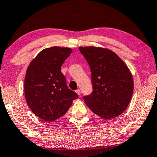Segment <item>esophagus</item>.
<instances>
[{
  "instance_id": "obj_1",
  "label": "esophagus",
  "mask_w": 157,
  "mask_h": 157,
  "mask_svg": "<svg viewBox=\"0 0 157 157\" xmlns=\"http://www.w3.org/2000/svg\"><path fill=\"white\" fill-rule=\"evenodd\" d=\"M75 91H76V93L78 94V96H81V91H80V89H77V90H76Z\"/></svg>"
}]
</instances>
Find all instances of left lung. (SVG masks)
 Masks as SVG:
<instances>
[{
  "instance_id": "obj_1",
  "label": "left lung",
  "mask_w": 157,
  "mask_h": 157,
  "mask_svg": "<svg viewBox=\"0 0 157 157\" xmlns=\"http://www.w3.org/2000/svg\"><path fill=\"white\" fill-rule=\"evenodd\" d=\"M81 54L91 72L93 91L83 96L91 110L110 119L124 113L133 92L132 75L128 67L113 52L94 47H80Z\"/></svg>"
}]
</instances>
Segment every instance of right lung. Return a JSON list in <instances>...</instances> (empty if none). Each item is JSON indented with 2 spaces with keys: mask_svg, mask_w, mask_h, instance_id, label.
<instances>
[{
  "mask_svg": "<svg viewBox=\"0 0 157 157\" xmlns=\"http://www.w3.org/2000/svg\"><path fill=\"white\" fill-rule=\"evenodd\" d=\"M72 49L52 47L41 51L30 63L24 81L26 103L31 111L45 121L64 115L73 101L78 98L68 88L61 67Z\"/></svg>",
  "mask_w": 157,
  "mask_h": 157,
  "instance_id": "obj_1",
  "label": "right lung"
}]
</instances>
